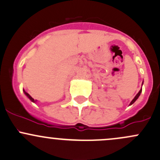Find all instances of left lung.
I'll return each mask as SVG.
<instances>
[{"label": "left lung", "mask_w": 160, "mask_h": 160, "mask_svg": "<svg viewBox=\"0 0 160 160\" xmlns=\"http://www.w3.org/2000/svg\"><path fill=\"white\" fill-rule=\"evenodd\" d=\"M142 84H143V82H142ZM141 92H142V88H141V89L140 90H139V92H138V93H137V95H136V96H135L134 97V98H133V99L132 100V102H130V105H132L133 104V103H134L135 102H136V100H137L138 99V98H139V95H140V94H141Z\"/></svg>", "instance_id": "left-lung-1"}]
</instances>
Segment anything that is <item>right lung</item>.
<instances>
[{
    "instance_id": "1",
    "label": "right lung",
    "mask_w": 160,
    "mask_h": 160,
    "mask_svg": "<svg viewBox=\"0 0 160 160\" xmlns=\"http://www.w3.org/2000/svg\"><path fill=\"white\" fill-rule=\"evenodd\" d=\"M23 92H24V95H26V96H27V97H28V98H29V99H30V100H31V102H34V103H36V102H37V100H34V98H32V97H31V95H29V94H28V92H26L25 91H24V90H23Z\"/></svg>"
}]
</instances>
